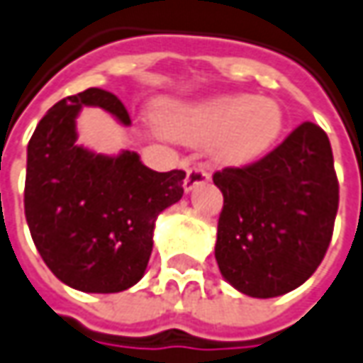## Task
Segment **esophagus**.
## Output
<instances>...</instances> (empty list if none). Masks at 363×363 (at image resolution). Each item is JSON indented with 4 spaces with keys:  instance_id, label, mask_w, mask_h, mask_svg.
Segmentation results:
<instances>
[{
    "instance_id": "1",
    "label": "esophagus",
    "mask_w": 363,
    "mask_h": 363,
    "mask_svg": "<svg viewBox=\"0 0 363 363\" xmlns=\"http://www.w3.org/2000/svg\"><path fill=\"white\" fill-rule=\"evenodd\" d=\"M206 182H210V172L206 167H202V165H194V167H189L188 175L184 179V189L191 191V189L202 186Z\"/></svg>"
}]
</instances>
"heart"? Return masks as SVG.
Masks as SVG:
<instances>
[{"label": "heart", "instance_id": "1", "mask_svg": "<svg viewBox=\"0 0 363 363\" xmlns=\"http://www.w3.org/2000/svg\"><path fill=\"white\" fill-rule=\"evenodd\" d=\"M161 127L174 139L212 145L224 165H248L271 151L283 133V108L272 99L220 94L198 103H169L160 115Z\"/></svg>", "mask_w": 363, "mask_h": 363}]
</instances>
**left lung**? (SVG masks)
<instances>
[{"mask_svg":"<svg viewBox=\"0 0 363 363\" xmlns=\"http://www.w3.org/2000/svg\"><path fill=\"white\" fill-rule=\"evenodd\" d=\"M214 184L224 196L216 260L234 289L271 299L317 271L340 203L333 153L319 125L301 123L262 160L216 172Z\"/></svg>","mask_w":363,"mask_h":363,"instance_id":"8db88e82","label":"left lung"}]
</instances>
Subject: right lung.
<instances>
[{
  "mask_svg": "<svg viewBox=\"0 0 363 363\" xmlns=\"http://www.w3.org/2000/svg\"><path fill=\"white\" fill-rule=\"evenodd\" d=\"M82 106H101L131 125L113 92L66 96L38 123L28 143L23 208L35 248L64 285L119 293L145 274L155 220L184 196L186 172H153L135 151L101 155L77 145Z\"/></svg>",
  "mask_w": 363,
  "mask_h": 363,
  "instance_id": "add662e5",
  "label": "right lung"
}]
</instances>
